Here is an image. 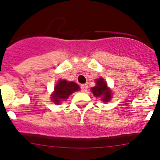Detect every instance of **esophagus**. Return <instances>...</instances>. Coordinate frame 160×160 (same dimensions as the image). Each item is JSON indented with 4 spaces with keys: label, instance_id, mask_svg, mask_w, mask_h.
<instances>
[{
    "label": "esophagus",
    "instance_id": "34e87169",
    "mask_svg": "<svg viewBox=\"0 0 160 160\" xmlns=\"http://www.w3.org/2000/svg\"><path fill=\"white\" fill-rule=\"evenodd\" d=\"M88 86L86 84H82V85L80 86V89H81L82 92H86V89H87Z\"/></svg>",
    "mask_w": 160,
    "mask_h": 160
}]
</instances>
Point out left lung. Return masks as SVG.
<instances>
[{"label": "left lung", "mask_w": 160, "mask_h": 160, "mask_svg": "<svg viewBox=\"0 0 160 160\" xmlns=\"http://www.w3.org/2000/svg\"><path fill=\"white\" fill-rule=\"evenodd\" d=\"M92 92L95 97H102L104 102H108L111 98V92L102 78L96 80V86L92 88Z\"/></svg>", "instance_id": "8db88e82"}]
</instances>
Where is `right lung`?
Here are the masks:
<instances>
[{
    "label": "right lung",
    "mask_w": 160,
    "mask_h": 160,
    "mask_svg": "<svg viewBox=\"0 0 160 160\" xmlns=\"http://www.w3.org/2000/svg\"><path fill=\"white\" fill-rule=\"evenodd\" d=\"M80 87L74 82H68L67 80H59L54 89L52 95V100L56 104H59L61 101L67 99L74 92L79 90Z\"/></svg>",
    "instance_id": "1"
}]
</instances>
